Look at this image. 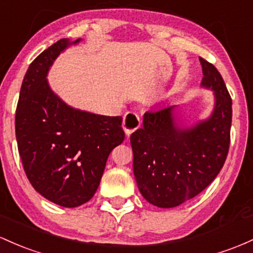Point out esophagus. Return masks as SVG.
<instances>
[{"label":"esophagus","instance_id":"1","mask_svg":"<svg viewBox=\"0 0 253 253\" xmlns=\"http://www.w3.org/2000/svg\"><path fill=\"white\" fill-rule=\"evenodd\" d=\"M122 127H124L125 132L127 135H129L133 133L135 129H138L140 127V118L138 115V113L133 112H127L124 116V122H122Z\"/></svg>","mask_w":253,"mask_h":253}]
</instances>
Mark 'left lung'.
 I'll return each instance as SVG.
<instances>
[{"instance_id":"1","label":"left lung","mask_w":253,"mask_h":253,"mask_svg":"<svg viewBox=\"0 0 253 253\" xmlns=\"http://www.w3.org/2000/svg\"><path fill=\"white\" fill-rule=\"evenodd\" d=\"M202 85L215 91V109L207 121L181 129L174 107L149 110L143 127L131 134L133 171L149 203L173 208L194 198L213 181L228 155L232 98L220 72L199 57Z\"/></svg>"}]
</instances>
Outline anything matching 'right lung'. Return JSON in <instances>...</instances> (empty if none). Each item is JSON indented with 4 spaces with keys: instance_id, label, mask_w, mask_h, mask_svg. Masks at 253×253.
Instances as JSON below:
<instances>
[{
    "instance_id": "obj_1",
    "label": "right lung",
    "mask_w": 253,
    "mask_h": 253,
    "mask_svg": "<svg viewBox=\"0 0 253 253\" xmlns=\"http://www.w3.org/2000/svg\"><path fill=\"white\" fill-rule=\"evenodd\" d=\"M69 44L57 41L30 65L16 105L15 135L33 188L52 203L76 208L96 193L108 156L125 132L121 116L73 109L50 90L49 67Z\"/></svg>"
}]
</instances>
